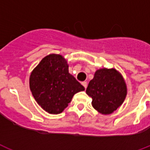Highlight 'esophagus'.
Segmentation results:
<instances>
[{
  "label": "esophagus",
  "instance_id": "obj_1",
  "mask_svg": "<svg viewBox=\"0 0 150 150\" xmlns=\"http://www.w3.org/2000/svg\"><path fill=\"white\" fill-rule=\"evenodd\" d=\"M81 84H82V85L84 87H85V88H87V86H88V84H87V82L86 81H83L82 83H81Z\"/></svg>",
  "mask_w": 150,
  "mask_h": 150
}]
</instances>
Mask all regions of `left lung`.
<instances>
[{"instance_id":"obj_1","label":"left lung","mask_w":150,"mask_h":150,"mask_svg":"<svg viewBox=\"0 0 150 150\" xmlns=\"http://www.w3.org/2000/svg\"><path fill=\"white\" fill-rule=\"evenodd\" d=\"M86 94L92 98L93 108L106 115L121 106L127 94V88L124 77L117 69L102 68L95 71Z\"/></svg>"}]
</instances>
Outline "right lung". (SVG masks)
Here are the masks:
<instances>
[{
    "instance_id": "obj_1",
    "label": "right lung",
    "mask_w": 150,
    "mask_h": 150,
    "mask_svg": "<svg viewBox=\"0 0 150 150\" xmlns=\"http://www.w3.org/2000/svg\"><path fill=\"white\" fill-rule=\"evenodd\" d=\"M30 88L36 101L45 111L60 114L74 94L85 88L69 72L67 60L59 54L45 56L30 76Z\"/></svg>"
}]
</instances>
